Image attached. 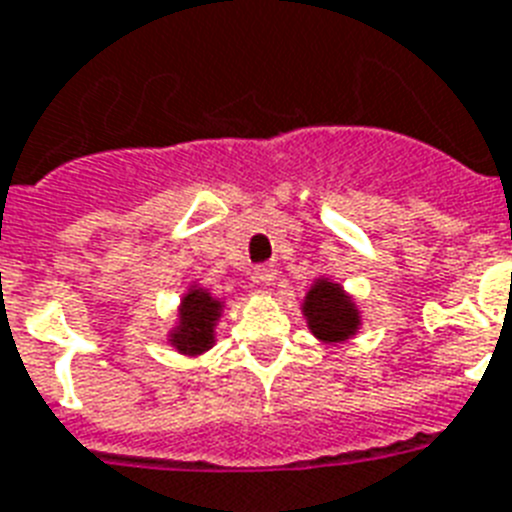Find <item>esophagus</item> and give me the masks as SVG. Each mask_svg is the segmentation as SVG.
<instances>
[{"instance_id":"obj_1","label":"esophagus","mask_w":512,"mask_h":512,"mask_svg":"<svg viewBox=\"0 0 512 512\" xmlns=\"http://www.w3.org/2000/svg\"><path fill=\"white\" fill-rule=\"evenodd\" d=\"M255 278L260 281V284L270 286V284H273V278H276V268H273L270 263H260L255 268Z\"/></svg>"}]
</instances>
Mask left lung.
<instances>
[{
    "mask_svg": "<svg viewBox=\"0 0 512 512\" xmlns=\"http://www.w3.org/2000/svg\"><path fill=\"white\" fill-rule=\"evenodd\" d=\"M305 315L310 318L313 334L326 342H342L357 328V313L352 310L350 299L328 281H318L313 292L307 294Z\"/></svg>",
    "mask_w": 512,
    "mask_h": 512,
    "instance_id": "obj_1",
    "label": "left lung"
}]
</instances>
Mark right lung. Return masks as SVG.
<instances>
[{"mask_svg":"<svg viewBox=\"0 0 512 512\" xmlns=\"http://www.w3.org/2000/svg\"><path fill=\"white\" fill-rule=\"evenodd\" d=\"M220 313V305L213 297H207V292H194L184 299L181 307V326H178L173 344L181 352H205L213 344V323Z\"/></svg>","mask_w":512,"mask_h":512,"instance_id":"1","label":"right lung"}]
</instances>
